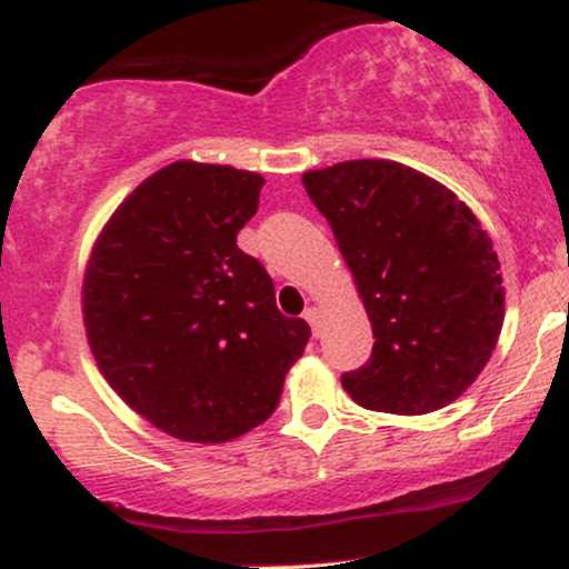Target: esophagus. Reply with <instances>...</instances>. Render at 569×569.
Returning <instances> with one entry per match:
<instances>
[{
  "label": "esophagus",
  "mask_w": 569,
  "mask_h": 569,
  "mask_svg": "<svg viewBox=\"0 0 569 569\" xmlns=\"http://www.w3.org/2000/svg\"><path fill=\"white\" fill-rule=\"evenodd\" d=\"M305 321L312 326V331H316L318 335V323H321V310H318V307H307L305 310Z\"/></svg>",
  "instance_id": "34e87169"
}]
</instances>
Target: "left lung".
<instances>
[{
  "label": "left lung",
  "mask_w": 569,
  "mask_h": 569,
  "mask_svg": "<svg viewBox=\"0 0 569 569\" xmlns=\"http://www.w3.org/2000/svg\"><path fill=\"white\" fill-rule=\"evenodd\" d=\"M375 331L342 388L363 409L428 415L460 398L498 345L506 289L492 240L441 181L393 160L302 173Z\"/></svg>",
  "instance_id": "left-lung-1"
}]
</instances>
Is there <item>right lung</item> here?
I'll use <instances>...</instances> for the list:
<instances>
[{"label": "right lung", "instance_id": "1", "mask_svg": "<svg viewBox=\"0 0 569 569\" xmlns=\"http://www.w3.org/2000/svg\"><path fill=\"white\" fill-rule=\"evenodd\" d=\"M262 184L253 171L176 160L117 206L84 267L82 321L98 369L179 441L224 443L262 426L310 339L234 243Z\"/></svg>", "mask_w": 569, "mask_h": 569}]
</instances>
